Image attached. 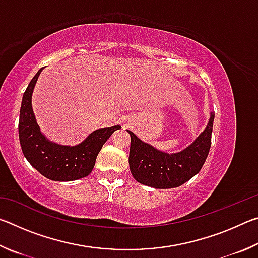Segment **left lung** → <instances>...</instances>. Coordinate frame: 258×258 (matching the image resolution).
Segmentation results:
<instances>
[{
	"label": "left lung",
	"instance_id": "8db88e82",
	"mask_svg": "<svg viewBox=\"0 0 258 258\" xmlns=\"http://www.w3.org/2000/svg\"><path fill=\"white\" fill-rule=\"evenodd\" d=\"M214 117L215 113L211 112L204 132L176 154L157 150L127 130L131 135L128 164L133 177L141 184L155 189H171L184 184L200 172L207 158L212 145Z\"/></svg>",
	"mask_w": 258,
	"mask_h": 258
}]
</instances>
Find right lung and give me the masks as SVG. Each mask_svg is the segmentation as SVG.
I'll use <instances>...</instances> for the list:
<instances>
[{
	"label": "right lung",
	"mask_w": 258,
	"mask_h": 258,
	"mask_svg": "<svg viewBox=\"0 0 258 258\" xmlns=\"http://www.w3.org/2000/svg\"><path fill=\"white\" fill-rule=\"evenodd\" d=\"M43 68L36 73L26 89L20 107L19 141L28 163L43 176L66 182L85 177L92 172L102 146L119 125L94 131L77 146H61L50 141L41 132L32 108V94Z\"/></svg>",
	"instance_id": "1"
}]
</instances>
